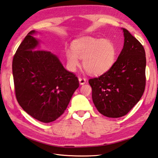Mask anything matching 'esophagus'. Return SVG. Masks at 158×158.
I'll use <instances>...</instances> for the list:
<instances>
[{
  "mask_svg": "<svg viewBox=\"0 0 158 158\" xmlns=\"http://www.w3.org/2000/svg\"><path fill=\"white\" fill-rule=\"evenodd\" d=\"M79 82L80 85H84V84H85V82H86V79H84V78H81V77H79Z\"/></svg>",
  "mask_w": 158,
  "mask_h": 158,
  "instance_id": "1",
  "label": "esophagus"
}]
</instances>
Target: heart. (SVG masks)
Here are the masks:
<instances>
[{
  "label": "heart",
  "instance_id": "obj_1",
  "mask_svg": "<svg viewBox=\"0 0 158 158\" xmlns=\"http://www.w3.org/2000/svg\"><path fill=\"white\" fill-rule=\"evenodd\" d=\"M65 54L70 70H75L79 65V59H83L85 70L93 75H99L114 65L117 50L110 40L86 36L75 40L72 44V49H65Z\"/></svg>",
  "mask_w": 158,
  "mask_h": 158
}]
</instances>
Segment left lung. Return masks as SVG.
<instances>
[{"instance_id":"1","label":"left lung","mask_w":158,"mask_h":158,"mask_svg":"<svg viewBox=\"0 0 158 158\" xmlns=\"http://www.w3.org/2000/svg\"><path fill=\"white\" fill-rule=\"evenodd\" d=\"M124 47L110 70L89 79L94 106L103 115L117 118L127 114L141 99L146 85L144 47L125 28Z\"/></svg>"}]
</instances>
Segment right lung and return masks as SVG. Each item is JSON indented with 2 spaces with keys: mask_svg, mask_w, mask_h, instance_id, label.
Masks as SVG:
<instances>
[{
  "mask_svg": "<svg viewBox=\"0 0 158 158\" xmlns=\"http://www.w3.org/2000/svg\"><path fill=\"white\" fill-rule=\"evenodd\" d=\"M31 30L17 49L12 61L16 99L34 119L44 123L55 121L64 113L79 81L66 70L58 56L39 50L41 41Z\"/></svg>",
  "mask_w": 158,
  "mask_h": 158,
  "instance_id": "right-lung-1",
  "label": "right lung"
}]
</instances>
